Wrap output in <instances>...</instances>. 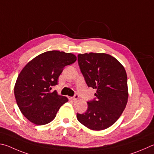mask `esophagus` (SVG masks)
Segmentation results:
<instances>
[{
  "label": "esophagus",
  "instance_id": "obj_1",
  "mask_svg": "<svg viewBox=\"0 0 154 154\" xmlns=\"http://www.w3.org/2000/svg\"><path fill=\"white\" fill-rule=\"evenodd\" d=\"M78 98H79V96H78V95H77V94H75L73 97H70V99L72 100H74V101L77 100Z\"/></svg>",
  "mask_w": 154,
  "mask_h": 154
}]
</instances>
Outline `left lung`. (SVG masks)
<instances>
[{
	"mask_svg": "<svg viewBox=\"0 0 154 154\" xmlns=\"http://www.w3.org/2000/svg\"><path fill=\"white\" fill-rule=\"evenodd\" d=\"M78 64L88 87L96 89V99L88 102V110L77 114L89 129L110 127L123 112L128 101L127 76L119 61L106 53L78 54Z\"/></svg>",
	"mask_w": 154,
	"mask_h": 154,
	"instance_id": "left-lung-1",
	"label": "left lung"
}]
</instances>
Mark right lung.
I'll list each match as a JSON object with an SVG mask.
<instances>
[{"mask_svg": "<svg viewBox=\"0 0 154 154\" xmlns=\"http://www.w3.org/2000/svg\"><path fill=\"white\" fill-rule=\"evenodd\" d=\"M77 60L72 53L52 50L33 58L21 70L17 79L14 94L19 110L36 125L48 124L54 120L66 97L51 91L57 85L63 69Z\"/></svg>", "mask_w": 154, "mask_h": 154, "instance_id": "right-lung-1", "label": "right lung"}]
</instances>
